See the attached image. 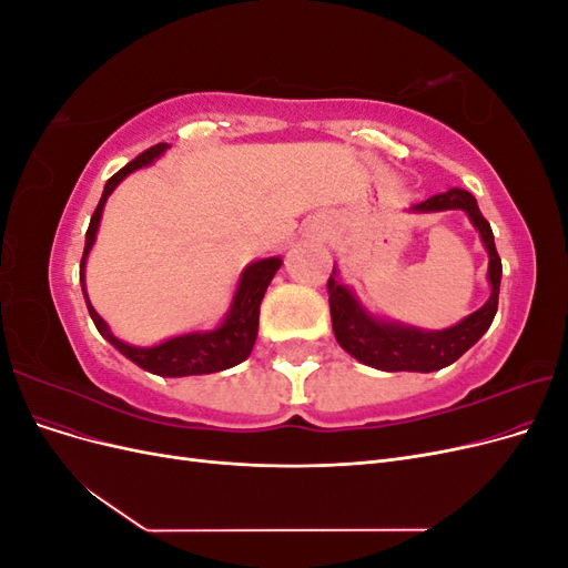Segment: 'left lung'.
Returning a JSON list of instances; mask_svg holds the SVG:
<instances>
[{"mask_svg": "<svg viewBox=\"0 0 568 568\" xmlns=\"http://www.w3.org/2000/svg\"><path fill=\"white\" fill-rule=\"evenodd\" d=\"M415 213H440V211H464L469 215L471 225L478 230L480 242L488 251V282L490 298L478 307L476 313L464 317L455 326L440 332H426L417 326H407L398 322H386L365 311L357 301L353 288L336 280V267L332 272L326 288H329L332 326L338 346L351 353L363 365L384 372H436L453 365L457 357L467 353L474 343L488 332L493 317L497 313V298H500L503 261L497 255L493 230L488 220L480 215L476 199L464 189H448L445 194H436L417 205Z\"/></svg>", "mask_w": 568, "mask_h": 568, "instance_id": "left-lung-1", "label": "left lung"}]
</instances>
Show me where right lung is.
Returning a JSON list of instances; mask_svg holds the SVG:
<instances>
[{
	"label": "right lung",
	"mask_w": 568,
	"mask_h": 568,
	"mask_svg": "<svg viewBox=\"0 0 568 568\" xmlns=\"http://www.w3.org/2000/svg\"><path fill=\"white\" fill-rule=\"evenodd\" d=\"M168 149H170L168 144H156V146L146 149L134 161H130L125 168H120L118 173L106 182L104 194H101L97 211L90 220L88 234H84V253L80 261L82 294H84V303H88L90 317L99 329V334L104 336L113 348L123 353L128 359H132L134 365H140L142 369H146L151 374H159V376H192V374L222 372V369H230L239 363H244V359L251 355L255 336H257L261 303H263L265 291L274 277V272H277L282 265V257H277V255L263 257V261L251 263L242 272V277H239L236 291H234V301L230 305V313L225 320H222L220 326H215V329L182 334L175 338H168V341L159 343V346H151V348H136V346H130V343H125V341L115 338L109 329V324L101 320L99 313L92 307V303L88 298V291H84V263H88V255L94 246L99 220H101V213H104L106 199L130 173L153 163L159 156H163Z\"/></svg>",
	"instance_id": "right-lung-1"
}]
</instances>
